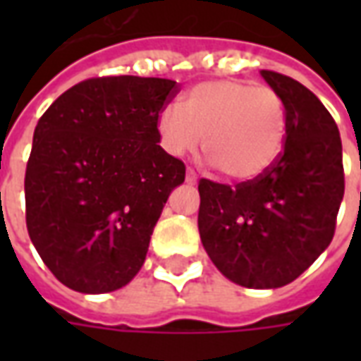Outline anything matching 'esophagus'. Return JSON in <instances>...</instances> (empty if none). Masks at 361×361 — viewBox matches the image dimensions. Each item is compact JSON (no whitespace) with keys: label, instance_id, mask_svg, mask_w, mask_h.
<instances>
[{"label":"esophagus","instance_id":"esophagus-1","mask_svg":"<svg viewBox=\"0 0 361 361\" xmlns=\"http://www.w3.org/2000/svg\"><path fill=\"white\" fill-rule=\"evenodd\" d=\"M185 181H188V183H191V185H195V183H197L195 170H191V168H188V176H185Z\"/></svg>","mask_w":361,"mask_h":361}]
</instances>
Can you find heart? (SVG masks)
I'll return each instance as SVG.
<instances>
[{
    "label": "heart",
    "instance_id": "obj_1",
    "mask_svg": "<svg viewBox=\"0 0 361 361\" xmlns=\"http://www.w3.org/2000/svg\"><path fill=\"white\" fill-rule=\"evenodd\" d=\"M160 142L170 154L199 145L214 172L230 181L257 180L279 162L286 142V110L269 87L224 79L197 85L180 106L158 116Z\"/></svg>",
    "mask_w": 361,
    "mask_h": 361
}]
</instances>
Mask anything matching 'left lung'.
<instances>
[{"instance_id": "obj_1", "label": "left lung", "mask_w": 361, "mask_h": 361, "mask_svg": "<svg viewBox=\"0 0 361 361\" xmlns=\"http://www.w3.org/2000/svg\"><path fill=\"white\" fill-rule=\"evenodd\" d=\"M286 110L279 162L235 188L199 181V234L226 279L245 288H280L329 247L344 197L342 142L333 116L302 82L261 71Z\"/></svg>"}]
</instances>
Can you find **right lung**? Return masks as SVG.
Returning a JSON list of instances; mask_svg holds the SVG:
<instances>
[{
	"instance_id": "obj_1",
	"label": "right lung",
	"mask_w": 361,
	"mask_h": 361,
	"mask_svg": "<svg viewBox=\"0 0 361 361\" xmlns=\"http://www.w3.org/2000/svg\"><path fill=\"white\" fill-rule=\"evenodd\" d=\"M178 82L94 77L38 119L25 173L27 230L54 276L82 294L126 286L185 164L158 142Z\"/></svg>"
}]
</instances>
